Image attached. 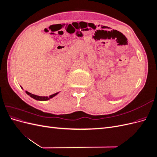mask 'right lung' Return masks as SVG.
I'll list each match as a JSON object with an SVG mask.
<instances>
[{"label": "right lung", "instance_id": "add662e5", "mask_svg": "<svg viewBox=\"0 0 157 157\" xmlns=\"http://www.w3.org/2000/svg\"><path fill=\"white\" fill-rule=\"evenodd\" d=\"M22 88V87H21ZM26 94L27 95H29V96L30 97H31L32 98L36 99V100H38V101H47V100H49L50 99L54 98V96H56V95H58L59 94V92H57V93H55L54 94L52 95H50V96L49 97L48 96H36V95H35V94H33L27 91H25Z\"/></svg>", "mask_w": 157, "mask_h": 157}]
</instances>
